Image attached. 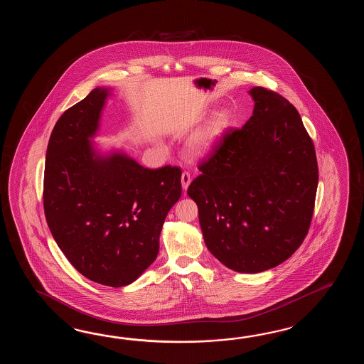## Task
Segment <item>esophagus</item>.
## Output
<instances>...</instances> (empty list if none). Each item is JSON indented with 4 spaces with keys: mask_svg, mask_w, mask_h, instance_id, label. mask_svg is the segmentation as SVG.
<instances>
[{
    "mask_svg": "<svg viewBox=\"0 0 364 364\" xmlns=\"http://www.w3.org/2000/svg\"><path fill=\"white\" fill-rule=\"evenodd\" d=\"M181 183H182V188L183 190H187V187H188V185L191 183V176L187 173V171H183L182 173V177H181Z\"/></svg>",
    "mask_w": 364,
    "mask_h": 364,
    "instance_id": "1",
    "label": "esophagus"
}]
</instances>
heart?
I'll return each mask as SVG.
<instances>
[{
  "instance_id": "1",
  "label": "heart",
  "mask_w": 364,
  "mask_h": 364,
  "mask_svg": "<svg viewBox=\"0 0 364 364\" xmlns=\"http://www.w3.org/2000/svg\"><path fill=\"white\" fill-rule=\"evenodd\" d=\"M232 124L230 110L223 109L216 112L201 127L200 132H196L188 141V155L195 159H204L212 155L224 139L225 134L232 127Z\"/></svg>"
}]
</instances>
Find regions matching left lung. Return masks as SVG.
<instances>
[{
	"mask_svg": "<svg viewBox=\"0 0 364 364\" xmlns=\"http://www.w3.org/2000/svg\"><path fill=\"white\" fill-rule=\"evenodd\" d=\"M254 112L200 164L187 193L204 242L232 271L260 273L284 263L309 232L316 198V154L298 110L263 87Z\"/></svg>",
	"mask_w": 364,
	"mask_h": 364,
	"instance_id": "8db88e82",
	"label": "left lung"
}]
</instances>
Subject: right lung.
<instances>
[{
	"label": "right lung",
	"instance_id": "obj_1",
	"mask_svg": "<svg viewBox=\"0 0 364 364\" xmlns=\"http://www.w3.org/2000/svg\"><path fill=\"white\" fill-rule=\"evenodd\" d=\"M113 88L97 87L68 109L48 143L44 210L71 265L101 285L139 279L159 254L165 217L182 193L178 166H141L95 141Z\"/></svg>",
	"mask_w": 364,
	"mask_h": 364
}]
</instances>
